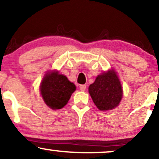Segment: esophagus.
I'll return each mask as SVG.
<instances>
[{"mask_svg": "<svg viewBox=\"0 0 159 159\" xmlns=\"http://www.w3.org/2000/svg\"><path fill=\"white\" fill-rule=\"evenodd\" d=\"M79 88H80V89H81V91H85L86 88H87V86H86L85 84L80 85L79 86Z\"/></svg>", "mask_w": 159, "mask_h": 159, "instance_id": "obj_1", "label": "esophagus"}]
</instances>
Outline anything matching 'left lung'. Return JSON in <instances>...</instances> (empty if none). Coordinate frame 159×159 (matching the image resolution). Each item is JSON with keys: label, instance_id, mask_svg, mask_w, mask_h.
Here are the masks:
<instances>
[{"label": "left lung", "instance_id": "left-lung-1", "mask_svg": "<svg viewBox=\"0 0 159 159\" xmlns=\"http://www.w3.org/2000/svg\"><path fill=\"white\" fill-rule=\"evenodd\" d=\"M89 93L101 111L116 108L123 96L121 82L113 69L97 76L94 83L89 85Z\"/></svg>", "mask_w": 159, "mask_h": 159}]
</instances>
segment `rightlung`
<instances>
[{"mask_svg":"<svg viewBox=\"0 0 159 159\" xmlns=\"http://www.w3.org/2000/svg\"><path fill=\"white\" fill-rule=\"evenodd\" d=\"M75 85L58 71H50L42 80L40 91L45 104L52 110H59L67 104Z\"/></svg>","mask_w":159,"mask_h":159,"instance_id":"1","label":"right lung"}]
</instances>
